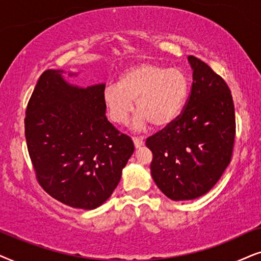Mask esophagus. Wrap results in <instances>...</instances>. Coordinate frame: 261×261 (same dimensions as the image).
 Instances as JSON below:
<instances>
[{
  "mask_svg": "<svg viewBox=\"0 0 261 261\" xmlns=\"http://www.w3.org/2000/svg\"><path fill=\"white\" fill-rule=\"evenodd\" d=\"M135 148H141L142 145H144V140L142 137H134L133 138Z\"/></svg>",
  "mask_w": 261,
  "mask_h": 261,
  "instance_id": "34e87169",
  "label": "esophagus"
}]
</instances>
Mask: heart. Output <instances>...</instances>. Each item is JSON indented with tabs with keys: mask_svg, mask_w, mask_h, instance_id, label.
<instances>
[{
	"mask_svg": "<svg viewBox=\"0 0 261 261\" xmlns=\"http://www.w3.org/2000/svg\"><path fill=\"white\" fill-rule=\"evenodd\" d=\"M187 90L189 80L181 69L140 63L126 69L118 85L106 87L102 101L110 120L117 125L127 123L135 102L138 114L133 128L141 131L149 121L156 127L172 123L182 109Z\"/></svg>",
	"mask_w": 261,
	"mask_h": 261,
	"instance_id": "1",
	"label": "heart"
}]
</instances>
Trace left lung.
Listing matches in <instances>:
<instances>
[{
    "instance_id": "left-lung-1",
    "label": "left lung",
    "mask_w": 261,
    "mask_h": 261,
    "mask_svg": "<svg viewBox=\"0 0 261 261\" xmlns=\"http://www.w3.org/2000/svg\"><path fill=\"white\" fill-rule=\"evenodd\" d=\"M192 89L185 110L149 137L150 173L172 200H191L209 192L231 159L235 111L230 89L209 65L189 56Z\"/></svg>"
}]
</instances>
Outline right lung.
<instances>
[{
	"label": "right lung",
	"mask_w": 261,
	"mask_h": 261,
	"mask_svg": "<svg viewBox=\"0 0 261 261\" xmlns=\"http://www.w3.org/2000/svg\"><path fill=\"white\" fill-rule=\"evenodd\" d=\"M63 74L48 69L38 80L26 110L27 148L38 181L51 197L93 210L113 193L135 147L107 120L105 83L83 88Z\"/></svg>",
	"instance_id": "1"
}]
</instances>
